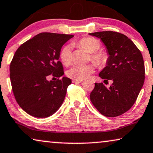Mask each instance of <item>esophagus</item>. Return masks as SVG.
I'll return each instance as SVG.
<instances>
[{
    "label": "esophagus",
    "mask_w": 153,
    "mask_h": 153,
    "mask_svg": "<svg viewBox=\"0 0 153 153\" xmlns=\"http://www.w3.org/2000/svg\"><path fill=\"white\" fill-rule=\"evenodd\" d=\"M73 82L76 84H79L82 82V80H77V79H73Z\"/></svg>",
    "instance_id": "obj_1"
}]
</instances>
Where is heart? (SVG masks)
<instances>
[{
	"label": "heart",
	"instance_id": "heart-1",
	"mask_svg": "<svg viewBox=\"0 0 153 153\" xmlns=\"http://www.w3.org/2000/svg\"><path fill=\"white\" fill-rule=\"evenodd\" d=\"M77 46L80 47L87 53H91V61L99 67H102L107 64L108 60V55L106 52L98 51L100 48L101 44L96 39L91 36H86L82 38L77 42ZM60 57L62 62L66 65L69 64L72 61V46L66 45L62 48L60 53ZM94 71L93 65H81L76 64L73 66L67 71L68 77L77 80H83L87 79Z\"/></svg>",
	"mask_w": 153,
	"mask_h": 153
}]
</instances>
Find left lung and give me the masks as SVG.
Masks as SVG:
<instances>
[{"instance_id":"left-lung-1","label":"left lung","mask_w":153,"mask_h":153,"mask_svg":"<svg viewBox=\"0 0 153 153\" xmlns=\"http://www.w3.org/2000/svg\"><path fill=\"white\" fill-rule=\"evenodd\" d=\"M89 34L100 39L108 54L107 65L99 74L104 81L112 80L109 88L95 83L90 99L102 115L115 117L134 104L145 79V67L141 51L128 36L103 31Z\"/></svg>"}]
</instances>
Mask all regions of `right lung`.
I'll return each mask as SVG.
<instances>
[{
  "label": "right lung",
  "mask_w": 153,
  "mask_h": 153,
  "mask_svg": "<svg viewBox=\"0 0 153 153\" xmlns=\"http://www.w3.org/2000/svg\"><path fill=\"white\" fill-rule=\"evenodd\" d=\"M71 34L42 33L17 49L10 64V80L15 99L28 114L46 118L57 111L64 102L71 79L48 81L50 75H64L59 61L62 47L74 37Z\"/></svg>",
  "instance_id": "1"
}]
</instances>
